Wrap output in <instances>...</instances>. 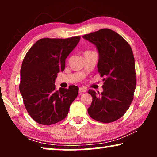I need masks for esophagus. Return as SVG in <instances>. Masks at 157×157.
I'll use <instances>...</instances> for the list:
<instances>
[{"instance_id":"esophagus-1","label":"esophagus","mask_w":157,"mask_h":157,"mask_svg":"<svg viewBox=\"0 0 157 157\" xmlns=\"http://www.w3.org/2000/svg\"><path fill=\"white\" fill-rule=\"evenodd\" d=\"M86 91H87V89L86 87H80L78 90L79 93H81V94L83 93V92H86Z\"/></svg>"}]
</instances>
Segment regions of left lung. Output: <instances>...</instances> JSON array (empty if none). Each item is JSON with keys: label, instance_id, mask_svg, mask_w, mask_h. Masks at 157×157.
<instances>
[{"label": "left lung", "instance_id": "obj_1", "mask_svg": "<svg viewBox=\"0 0 157 157\" xmlns=\"http://www.w3.org/2000/svg\"><path fill=\"white\" fill-rule=\"evenodd\" d=\"M83 38L98 49V71L104 77L103 92L89 90L93 99L88 113L94 120L111 123L123 117L134 99L136 79L132 49L124 38L109 29Z\"/></svg>", "mask_w": 157, "mask_h": 157}]
</instances>
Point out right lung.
<instances>
[{
	"label": "right lung",
	"mask_w": 157,
	"mask_h": 157,
	"mask_svg": "<svg viewBox=\"0 0 157 157\" xmlns=\"http://www.w3.org/2000/svg\"><path fill=\"white\" fill-rule=\"evenodd\" d=\"M80 38H41L23 59L19 89L28 113L38 124L48 126L65 119L78 96V88L74 85L56 90L55 80Z\"/></svg>",
	"instance_id": "1"
}]
</instances>
